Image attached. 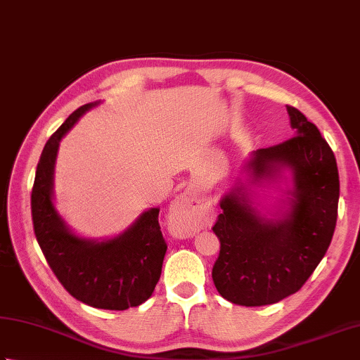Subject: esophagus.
<instances>
[{
  "mask_svg": "<svg viewBox=\"0 0 360 360\" xmlns=\"http://www.w3.org/2000/svg\"><path fill=\"white\" fill-rule=\"evenodd\" d=\"M170 223L179 234H195L206 223V210L193 195L184 193L178 196L172 204Z\"/></svg>",
  "mask_w": 360,
  "mask_h": 360,
  "instance_id": "34e87169",
  "label": "esophagus"
}]
</instances>
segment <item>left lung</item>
I'll return each instance as SVG.
<instances>
[{"mask_svg":"<svg viewBox=\"0 0 360 360\" xmlns=\"http://www.w3.org/2000/svg\"><path fill=\"white\" fill-rule=\"evenodd\" d=\"M293 137L252 154L246 168L251 184L293 176L285 210L265 218L252 207L245 186L220 201L212 231L220 255L212 269L218 293L234 304H274L297 293L325 257L333 240L340 182L335 156L319 128L287 105Z\"/></svg>","mask_w":360,"mask_h":360,"instance_id":"8db88e82","label":"left lung"}]
</instances>
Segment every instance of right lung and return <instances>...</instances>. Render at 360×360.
Listing matches in <instances>:
<instances>
[{
  "mask_svg": "<svg viewBox=\"0 0 360 360\" xmlns=\"http://www.w3.org/2000/svg\"><path fill=\"white\" fill-rule=\"evenodd\" d=\"M96 104L76 109L46 142L31 193L32 223L48 265L73 298L96 309L124 311L150 298L160 278L167 243L159 226V209L145 210L123 234L98 242L73 234L53 202L59 142Z\"/></svg>",
  "mask_w": 360,
  "mask_h": 360,
  "instance_id": "obj_1",
  "label": "right lung"
}]
</instances>
